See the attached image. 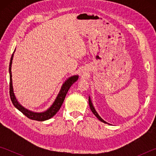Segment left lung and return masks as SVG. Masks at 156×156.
Masks as SVG:
<instances>
[{"instance_id":"left-lung-1","label":"left lung","mask_w":156,"mask_h":156,"mask_svg":"<svg viewBox=\"0 0 156 156\" xmlns=\"http://www.w3.org/2000/svg\"><path fill=\"white\" fill-rule=\"evenodd\" d=\"M89 107H90V109H91V112H93L94 114L95 115H96L98 118V120H100V121H102V122L107 123V122H106L105 120H102V118H100V116L98 114V113L96 112V111L95 110L94 107V106H93V105H92V103H91V100H90V98H89Z\"/></svg>"}]
</instances>
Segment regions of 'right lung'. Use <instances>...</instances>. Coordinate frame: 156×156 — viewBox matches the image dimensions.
I'll use <instances>...</instances> for the list:
<instances>
[{
    "label": "right lung",
    "instance_id": "obj_1",
    "mask_svg": "<svg viewBox=\"0 0 156 156\" xmlns=\"http://www.w3.org/2000/svg\"><path fill=\"white\" fill-rule=\"evenodd\" d=\"M13 52L12 56L11 57V60H10L9 62V95H10V98L12 102L13 105H14L16 108L20 111V112H22L23 114L25 116H27L28 118H30L31 120H37V121H44L46 120H48L49 118H52L56 113L58 112L59 109L61 107L62 105L64 102V100L65 98L66 95L69 89L71 87V86L75 83V82L78 80V76H72L68 79V80L65 82V83L63 84V85L61 88V90L60 91L58 95L56 98V100L54 102V104L51 105V107L49 108L48 110H47L46 112L43 113H34L32 112H30V111L27 110V109H25L24 107L21 106V105L18 103L17 101L16 98L14 96V91H13V87H12V60L13 57H14V53Z\"/></svg>",
    "mask_w": 156,
    "mask_h": 156
}]
</instances>
